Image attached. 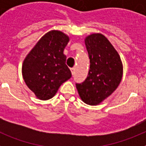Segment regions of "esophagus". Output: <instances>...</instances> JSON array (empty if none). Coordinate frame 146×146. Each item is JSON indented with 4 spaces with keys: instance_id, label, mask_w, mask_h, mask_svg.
<instances>
[{
    "instance_id": "esophagus-1",
    "label": "esophagus",
    "mask_w": 146,
    "mask_h": 146,
    "mask_svg": "<svg viewBox=\"0 0 146 146\" xmlns=\"http://www.w3.org/2000/svg\"><path fill=\"white\" fill-rule=\"evenodd\" d=\"M74 70H75V69H74V68H72V69H71V72H72V74H74Z\"/></svg>"
}]
</instances>
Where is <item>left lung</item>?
I'll return each instance as SVG.
<instances>
[{
	"label": "left lung",
	"instance_id": "1",
	"mask_svg": "<svg viewBox=\"0 0 146 146\" xmlns=\"http://www.w3.org/2000/svg\"><path fill=\"white\" fill-rule=\"evenodd\" d=\"M90 59V69L86 80L77 83L80 97L86 104L97 105L114 92L123 76L120 55L102 33H92L85 38Z\"/></svg>",
	"mask_w": 146,
	"mask_h": 146
}]
</instances>
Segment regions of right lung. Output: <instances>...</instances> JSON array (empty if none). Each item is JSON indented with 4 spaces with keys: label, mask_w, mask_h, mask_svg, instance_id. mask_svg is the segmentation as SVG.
<instances>
[{
    "label": "right lung",
    "mask_w": 146,
    "mask_h": 146,
    "mask_svg": "<svg viewBox=\"0 0 146 146\" xmlns=\"http://www.w3.org/2000/svg\"><path fill=\"white\" fill-rule=\"evenodd\" d=\"M69 37L60 31L45 33L23 61L22 74L28 88L38 99L53 97L59 87L72 77L64 50Z\"/></svg>",
    "instance_id": "obj_1"
}]
</instances>
